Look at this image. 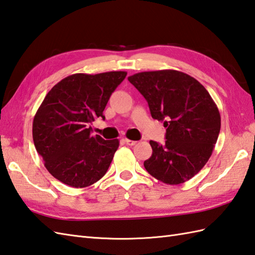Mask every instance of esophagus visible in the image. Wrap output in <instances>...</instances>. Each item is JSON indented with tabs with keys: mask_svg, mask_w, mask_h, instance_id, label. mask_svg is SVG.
<instances>
[{
	"mask_svg": "<svg viewBox=\"0 0 255 255\" xmlns=\"http://www.w3.org/2000/svg\"><path fill=\"white\" fill-rule=\"evenodd\" d=\"M124 143H126L127 145H129V146H134L135 144H136L137 142L136 140H132V139H128V138H124Z\"/></svg>",
	"mask_w": 255,
	"mask_h": 255,
	"instance_id": "esophagus-1",
	"label": "esophagus"
}]
</instances>
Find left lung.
Here are the masks:
<instances>
[{"mask_svg": "<svg viewBox=\"0 0 255 255\" xmlns=\"http://www.w3.org/2000/svg\"><path fill=\"white\" fill-rule=\"evenodd\" d=\"M128 80L148 103L152 119L167 128L165 144L149 142L152 154L145 169L171 185L192 179L212 156L220 131L211 95L194 77L174 70L142 72Z\"/></svg>", "mask_w": 255, "mask_h": 255, "instance_id": "1", "label": "left lung"}]
</instances>
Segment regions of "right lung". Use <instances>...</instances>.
Here are the masks:
<instances>
[{"instance_id":"right-lung-1","label":"right lung","mask_w":255,"mask_h":255,"mask_svg":"<svg viewBox=\"0 0 255 255\" xmlns=\"http://www.w3.org/2000/svg\"><path fill=\"white\" fill-rule=\"evenodd\" d=\"M127 72L77 73L51 88L32 122V138L47 170L72 188H86L104 177L119 139L93 136L90 123L103 118L111 94Z\"/></svg>"}]
</instances>
